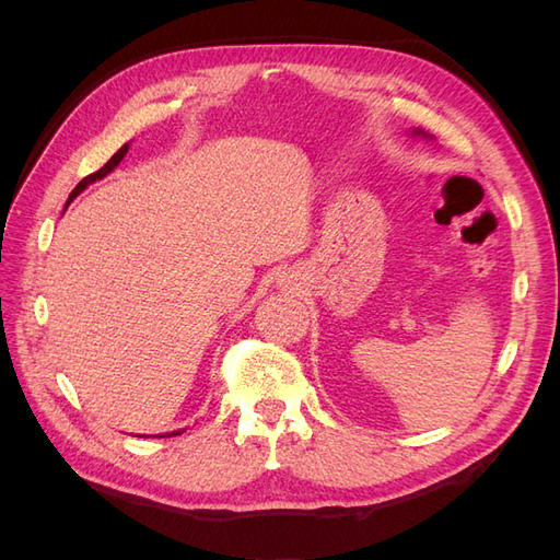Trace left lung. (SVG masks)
<instances>
[{
    "mask_svg": "<svg viewBox=\"0 0 560 560\" xmlns=\"http://www.w3.org/2000/svg\"><path fill=\"white\" fill-rule=\"evenodd\" d=\"M413 135H422V138H425V132H422L420 128H416V130H413Z\"/></svg>",
    "mask_w": 560,
    "mask_h": 560,
    "instance_id": "left-lung-1",
    "label": "left lung"
}]
</instances>
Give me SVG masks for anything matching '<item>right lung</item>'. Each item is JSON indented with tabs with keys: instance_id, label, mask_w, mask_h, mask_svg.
Instances as JSON below:
<instances>
[{
	"instance_id": "1",
	"label": "right lung",
	"mask_w": 560,
	"mask_h": 560,
	"mask_svg": "<svg viewBox=\"0 0 560 560\" xmlns=\"http://www.w3.org/2000/svg\"><path fill=\"white\" fill-rule=\"evenodd\" d=\"M126 154H128V144H124L121 149H118L116 154H114V156H112L103 167H100L97 173H93V175H89V177H83V179L74 186V191L70 194V200H74V198H77L83 189H86L89 184H93L95 179H103V177H107V175L114 171V167L124 161V156H126ZM70 200H67V202H70ZM182 432H184V430H175V432H167V434H163V436H177V434H182Z\"/></svg>"
}]
</instances>
